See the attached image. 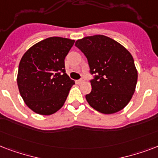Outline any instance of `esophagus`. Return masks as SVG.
I'll list each match as a JSON object with an SVG mask.
<instances>
[{"label": "esophagus", "mask_w": 158, "mask_h": 158, "mask_svg": "<svg viewBox=\"0 0 158 158\" xmlns=\"http://www.w3.org/2000/svg\"><path fill=\"white\" fill-rule=\"evenodd\" d=\"M84 81H85V79H84V78H81V79H79V80H77V83H78V84H82V83H84Z\"/></svg>", "instance_id": "34e87169"}]
</instances>
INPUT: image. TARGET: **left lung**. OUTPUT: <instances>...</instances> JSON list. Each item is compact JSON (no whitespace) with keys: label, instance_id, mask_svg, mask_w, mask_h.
<instances>
[{"label":"left lung","instance_id":"8db88e82","mask_svg":"<svg viewBox=\"0 0 158 158\" xmlns=\"http://www.w3.org/2000/svg\"><path fill=\"white\" fill-rule=\"evenodd\" d=\"M75 46L89 62L92 91L87 102L99 112L113 114L127 106L135 91L138 71L132 55L121 44L104 35L89 36Z\"/></svg>","mask_w":158,"mask_h":158}]
</instances>
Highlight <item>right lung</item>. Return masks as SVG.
Returning <instances> with one entry per match:
<instances>
[{"instance_id": "right-lung-1", "label": "right lung", "mask_w": 158, "mask_h": 158, "mask_svg": "<svg viewBox=\"0 0 158 158\" xmlns=\"http://www.w3.org/2000/svg\"><path fill=\"white\" fill-rule=\"evenodd\" d=\"M74 43L69 38L52 37L31 47L19 65L17 84L25 104L43 115L63 106L74 81L64 69V58Z\"/></svg>"}]
</instances>
